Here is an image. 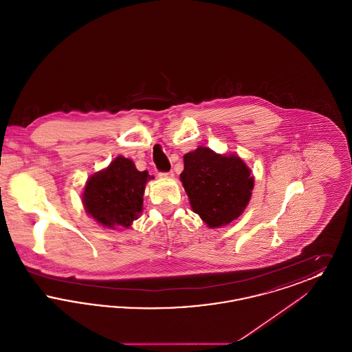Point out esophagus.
<instances>
[{
  "label": "esophagus",
  "instance_id": "1",
  "mask_svg": "<svg viewBox=\"0 0 352 352\" xmlns=\"http://www.w3.org/2000/svg\"><path fill=\"white\" fill-rule=\"evenodd\" d=\"M158 177L162 179H171L174 178V173L173 171H168V173H158Z\"/></svg>",
  "mask_w": 352,
  "mask_h": 352
}]
</instances>
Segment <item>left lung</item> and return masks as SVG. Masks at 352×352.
<instances>
[{
	"label": "left lung",
	"instance_id": "left-lung-1",
	"mask_svg": "<svg viewBox=\"0 0 352 352\" xmlns=\"http://www.w3.org/2000/svg\"><path fill=\"white\" fill-rule=\"evenodd\" d=\"M181 181L191 208L210 228L239 218L251 199V168L236 155L218 154L199 146L184 154Z\"/></svg>",
	"mask_w": 352,
	"mask_h": 352
}]
</instances>
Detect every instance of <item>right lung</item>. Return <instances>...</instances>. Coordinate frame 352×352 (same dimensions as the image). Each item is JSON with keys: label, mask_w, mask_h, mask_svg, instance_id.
I'll list each match as a JSON object with an SVG mask.
<instances>
[{"label": "right lung", "mask_w": 352, "mask_h": 352, "mask_svg": "<svg viewBox=\"0 0 352 352\" xmlns=\"http://www.w3.org/2000/svg\"><path fill=\"white\" fill-rule=\"evenodd\" d=\"M148 171H138L133 161L118 155L111 165L91 175L84 187V208L108 228L132 226L142 211Z\"/></svg>", "instance_id": "1"}]
</instances>
